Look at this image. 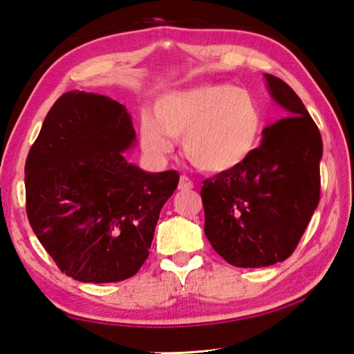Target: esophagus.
<instances>
[{
  "instance_id": "esophagus-1",
  "label": "esophagus",
  "mask_w": 354,
  "mask_h": 354,
  "mask_svg": "<svg viewBox=\"0 0 354 354\" xmlns=\"http://www.w3.org/2000/svg\"><path fill=\"white\" fill-rule=\"evenodd\" d=\"M194 187V184H193V181L192 179L189 178V176H185V175H183L181 178H179V185H178V189L181 190V192H187V190H192Z\"/></svg>"
}]
</instances>
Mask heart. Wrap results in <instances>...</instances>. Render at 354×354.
<instances>
[{"instance_id": "obj_1", "label": "heart", "mask_w": 354, "mask_h": 354, "mask_svg": "<svg viewBox=\"0 0 354 354\" xmlns=\"http://www.w3.org/2000/svg\"><path fill=\"white\" fill-rule=\"evenodd\" d=\"M155 115H142L140 141L152 160L167 156L183 137L187 158L209 173L242 165L257 147L263 131L259 100L231 84H201L158 99Z\"/></svg>"}]
</instances>
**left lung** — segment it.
<instances>
[{
    "mask_svg": "<svg viewBox=\"0 0 354 354\" xmlns=\"http://www.w3.org/2000/svg\"><path fill=\"white\" fill-rule=\"evenodd\" d=\"M272 99L288 112L263 129L260 146L239 167L205 179L201 189L205 236L237 268L284 261L318 207L322 138L301 99L265 74Z\"/></svg>",
    "mask_w": 354,
    "mask_h": 354,
    "instance_id": "left-lung-1",
    "label": "left lung"
}]
</instances>
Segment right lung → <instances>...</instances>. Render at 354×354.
Masks as SVG:
<instances>
[{"mask_svg": "<svg viewBox=\"0 0 354 354\" xmlns=\"http://www.w3.org/2000/svg\"><path fill=\"white\" fill-rule=\"evenodd\" d=\"M135 141L122 103L70 91L45 117L26 161V208L65 275L115 283L138 272L176 170L147 173L123 156Z\"/></svg>", "mask_w": 354, "mask_h": 354, "instance_id": "obj_1", "label": "right lung"}]
</instances>
